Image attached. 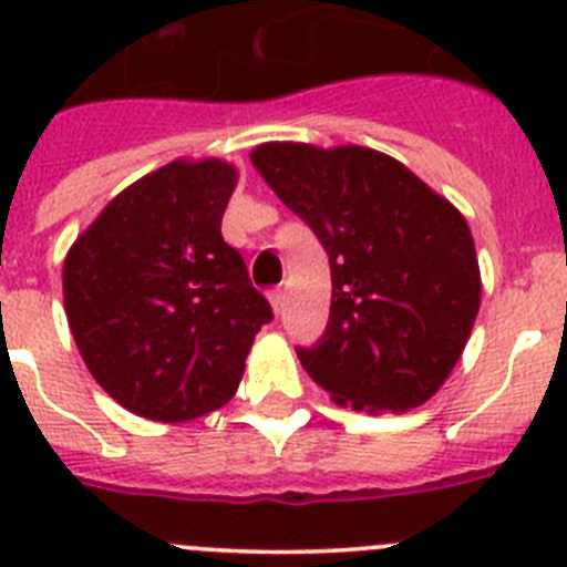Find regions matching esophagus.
Here are the masks:
<instances>
[{"instance_id": "esophagus-1", "label": "esophagus", "mask_w": 567, "mask_h": 567, "mask_svg": "<svg viewBox=\"0 0 567 567\" xmlns=\"http://www.w3.org/2000/svg\"><path fill=\"white\" fill-rule=\"evenodd\" d=\"M284 300H287V298H284V289H280V287H275L272 292H269V303H272L275 312H280V309H284Z\"/></svg>"}]
</instances>
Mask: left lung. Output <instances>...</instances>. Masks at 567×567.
I'll return each instance as SVG.
<instances>
[{
    "label": "left lung",
    "instance_id": "1",
    "mask_svg": "<svg viewBox=\"0 0 567 567\" xmlns=\"http://www.w3.org/2000/svg\"><path fill=\"white\" fill-rule=\"evenodd\" d=\"M260 178L329 255L332 307L309 378L358 412H405L452 374L480 309L463 215L392 155L369 147L260 144Z\"/></svg>",
    "mask_w": 567,
    "mask_h": 567
}]
</instances>
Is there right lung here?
I'll use <instances>...</instances> for the list:
<instances>
[{
  "label": "right lung",
  "mask_w": 567,
  "mask_h": 567,
  "mask_svg": "<svg viewBox=\"0 0 567 567\" xmlns=\"http://www.w3.org/2000/svg\"><path fill=\"white\" fill-rule=\"evenodd\" d=\"M229 164L173 162L115 195L64 258L79 352L127 412L184 423L235 394L252 338L272 320L221 235Z\"/></svg>",
  "instance_id": "obj_1"
}]
</instances>
